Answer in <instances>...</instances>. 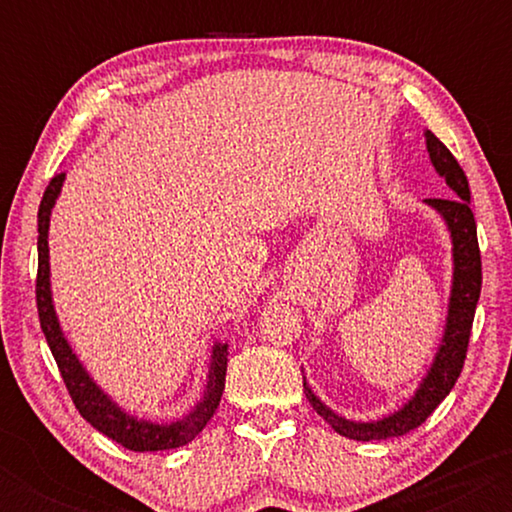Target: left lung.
I'll list each match as a JSON object with an SVG mask.
<instances>
[{
    "mask_svg": "<svg viewBox=\"0 0 512 512\" xmlns=\"http://www.w3.org/2000/svg\"><path fill=\"white\" fill-rule=\"evenodd\" d=\"M426 149L428 156H431L433 168L438 170V175H443L450 190L455 192V197L448 199H426V204H431V207L443 216L445 223H448V231L452 238V262H455L443 342H440L438 354L433 358V366L428 370L424 383L416 390V395L411 397L402 409L380 421L358 424V421L342 419V416L334 414L330 407H325V404L310 392V387L303 383L305 397L313 404V409L344 438L387 440L404 436V433L419 428L428 416L433 414V409L450 395V390L455 387L457 378H460L462 373L464 358H467L474 310H477V301L481 293V252L477 240V221H474L472 209H469L467 175H464L457 158L450 154L448 146L440 142L433 132H426Z\"/></svg>",
    "mask_w": 512,
    "mask_h": 512,
    "instance_id": "obj_1",
    "label": "left lung"
}]
</instances>
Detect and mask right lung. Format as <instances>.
Instances as JSON below:
<instances>
[{"instance_id":"1","label":"right lung","mask_w":512,"mask_h":512,"mask_svg":"<svg viewBox=\"0 0 512 512\" xmlns=\"http://www.w3.org/2000/svg\"><path fill=\"white\" fill-rule=\"evenodd\" d=\"M64 182V173H57L45 187V195L40 199L38 209V279H35V301H38V317L40 327H43L45 339L55 356L57 368H60L64 385H67L69 397H72L74 407L79 414L103 436L113 438L122 448L134 452H156V450H173L182 448V445L192 443L207 421L214 416L216 407H219L223 387H226V363H228V344H214L211 351V366H209V380L207 390H204L202 402L187 416L173 424H154V421H142L129 416L122 411L105 392L91 380L86 368L76 358L72 346L67 344L64 334L57 322L55 305H52V291H50V250H48V228H50V214L55 207V199L60 195Z\"/></svg>"}]
</instances>
